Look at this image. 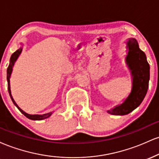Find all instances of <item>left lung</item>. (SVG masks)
<instances>
[{
  "label": "left lung",
  "instance_id": "1",
  "mask_svg": "<svg viewBox=\"0 0 159 159\" xmlns=\"http://www.w3.org/2000/svg\"><path fill=\"white\" fill-rule=\"evenodd\" d=\"M125 43V63L132 75V90L123 102L107 111L112 115L123 116L134 111L141 104L149 87V65L145 53L140 50L134 38H129Z\"/></svg>",
  "mask_w": 159,
  "mask_h": 159
}]
</instances>
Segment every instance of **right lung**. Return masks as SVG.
<instances>
[{"mask_svg":"<svg viewBox=\"0 0 159 159\" xmlns=\"http://www.w3.org/2000/svg\"><path fill=\"white\" fill-rule=\"evenodd\" d=\"M21 45H22V43H21ZM21 52H22V47H21V48L18 49L16 52H15L13 54H12V56H11L10 60V65H9L8 68H7V84H8V91H9V93H10V96L11 99H12V102H13L14 105H15L17 107V108L19 109V110L21 111V112L22 113V114L25 115L26 117L28 118V119L32 120H42L46 119V118L49 117V116H50L51 115L53 114V112H49V113H47V114H27V113L25 112L22 109L20 108V107H19V105L16 104L15 100H14L13 98H12V94H11L10 81V77H11V74H12V69H13L14 64H15L16 61H17V59L19 58V57L20 54H21Z\"/></svg>","mask_w":159,"mask_h":159,"instance_id":"right-lung-1","label":"right lung"}]
</instances>
